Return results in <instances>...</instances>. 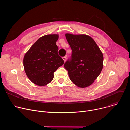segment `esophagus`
I'll use <instances>...</instances> for the list:
<instances>
[{
	"label": "esophagus",
	"mask_w": 130,
	"mask_h": 130,
	"mask_svg": "<svg viewBox=\"0 0 130 130\" xmlns=\"http://www.w3.org/2000/svg\"><path fill=\"white\" fill-rule=\"evenodd\" d=\"M63 60H64V61H65L66 60V57H63Z\"/></svg>",
	"instance_id": "esophagus-1"
}]
</instances>
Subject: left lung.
Listing matches in <instances>:
<instances>
[{
  "mask_svg": "<svg viewBox=\"0 0 130 130\" xmlns=\"http://www.w3.org/2000/svg\"><path fill=\"white\" fill-rule=\"evenodd\" d=\"M72 50L70 59L64 64L70 80L78 87L90 85L103 68V54L91 37L85 34H65Z\"/></svg>",
  "mask_w": 130,
  "mask_h": 130,
  "instance_id": "1",
  "label": "left lung"
}]
</instances>
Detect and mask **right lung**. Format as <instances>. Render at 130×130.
Returning <instances> with one entry per match:
<instances>
[{"label": "right lung", "mask_w": 130, "mask_h": 130, "mask_svg": "<svg viewBox=\"0 0 130 130\" xmlns=\"http://www.w3.org/2000/svg\"><path fill=\"white\" fill-rule=\"evenodd\" d=\"M58 34L42 36L32 46L24 58V67L28 78L35 84L45 86L53 79V73L64 61L58 54Z\"/></svg>", "instance_id": "add662e5"}]
</instances>
